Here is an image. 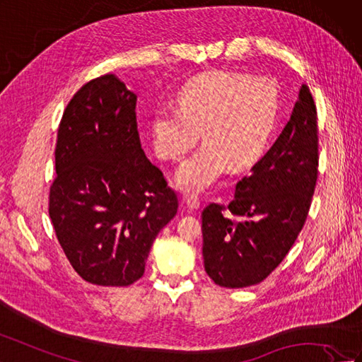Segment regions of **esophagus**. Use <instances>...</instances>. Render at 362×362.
<instances>
[{
	"instance_id": "esophagus-1",
	"label": "esophagus",
	"mask_w": 362,
	"mask_h": 362,
	"mask_svg": "<svg viewBox=\"0 0 362 362\" xmlns=\"http://www.w3.org/2000/svg\"><path fill=\"white\" fill-rule=\"evenodd\" d=\"M182 199H184L185 205H187L190 210H198L199 209L201 201H199V198L194 193H189V192L184 193L182 194Z\"/></svg>"
}]
</instances>
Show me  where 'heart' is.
<instances>
[{
    "label": "heart",
    "mask_w": 362,
    "mask_h": 362,
    "mask_svg": "<svg viewBox=\"0 0 362 362\" xmlns=\"http://www.w3.org/2000/svg\"><path fill=\"white\" fill-rule=\"evenodd\" d=\"M280 115L277 86L268 79L234 71L194 76L178 94V110L153 115L155 149L164 160H180L198 136L202 148L178 172V184L201 190L227 168L250 169L265 153Z\"/></svg>",
    "instance_id": "b5f03b06"
}]
</instances>
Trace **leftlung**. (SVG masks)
Returning a JSON list of instances; mask_svg holds the SVG:
<instances>
[{
	"mask_svg": "<svg viewBox=\"0 0 362 362\" xmlns=\"http://www.w3.org/2000/svg\"><path fill=\"white\" fill-rule=\"evenodd\" d=\"M318 177L317 106L303 85L271 149L236 184L227 205L202 210V256L222 288L257 285L274 271L305 226Z\"/></svg>",
	"mask_w": 362,
	"mask_h": 362,
	"instance_id": "obj_1",
	"label": "left lung"
}]
</instances>
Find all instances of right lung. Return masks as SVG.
Instances as JSON below:
<instances>
[{
    "instance_id": "1",
    "label": "right lung",
    "mask_w": 362,
    "mask_h": 362,
    "mask_svg": "<svg viewBox=\"0 0 362 362\" xmlns=\"http://www.w3.org/2000/svg\"><path fill=\"white\" fill-rule=\"evenodd\" d=\"M136 95L114 74L86 82L57 129L48 214L83 280L129 286L144 274L152 243L178 197L141 149Z\"/></svg>"
}]
</instances>
